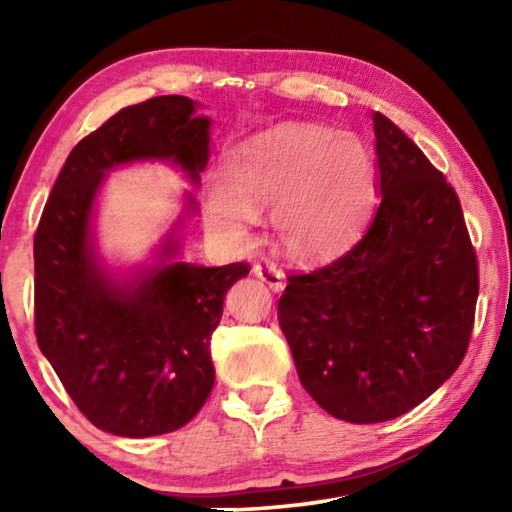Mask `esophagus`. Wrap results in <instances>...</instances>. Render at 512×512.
<instances>
[{
  "label": "esophagus",
  "instance_id": "obj_1",
  "mask_svg": "<svg viewBox=\"0 0 512 512\" xmlns=\"http://www.w3.org/2000/svg\"><path fill=\"white\" fill-rule=\"evenodd\" d=\"M254 275L270 286L272 291H282L284 289V275L282 270H277L272 263H256L254 265Z\"/></svg>",
  "mask_w": 512,
  "mask_h": 512
}]
</instances>
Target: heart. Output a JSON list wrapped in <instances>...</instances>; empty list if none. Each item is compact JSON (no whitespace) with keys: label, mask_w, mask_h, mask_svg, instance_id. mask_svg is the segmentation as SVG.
Listing matches in <instances>:
<instances>
[{"label":"heart","mask_w":512,"mask_h":512,"mask_svg":"<svg viewBox=\"0 0 512 512\" xmlns=\"http://www.w3.org/2000/svg\"><path fill=\"white\" fill-rule=\"evenodd\" d=\"M373 195V160L359 137L317 123H284L237 144L223 179L202 188V216L216 240L242 247L256 212L270 208L284 256L314 261L345 249Z\"/></svg>","instance_id":"obj_1"}]
</instances>
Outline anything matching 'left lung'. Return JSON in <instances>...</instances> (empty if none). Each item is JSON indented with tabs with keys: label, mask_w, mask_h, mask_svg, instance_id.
Instances as JSON below:
<instances>
[{
	"label": "left lung",
	"mask_w": 512,
	"mask_h": 512,
	"mask_svg": "<svg viewBox=\"0 0 512 512\" xmlns=\"http://www.w3.org/2000/svg\"><path fill=\"white\" fill-rule=\"evenodd\" d=\"M380 205L347 254L291 275L279 326L307 394L352 424L401 417L464 359L478 261L454 188L375 111Z\"/></svg>",
	"instance_id": "8db88e82"
}]
</instances>
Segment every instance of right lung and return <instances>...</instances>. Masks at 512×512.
Listing matches in <instances>:
<instances>
[{
    "label": "right lung",
    "instance_id": "right-lung-1",
    "mask_svg": "<svg viewBox=\"0 0 512 512\" xmlns=\"http://www.w3.org/2000/svg\"><path fill=\"white\" fill-rule=\"evenodd\" d=\"M184 95L151 97L74 146L34 235V331L62 387L97 429L123 438L177 431L214 387L209 340L247 263H188L179 230L193 193L151 263L118 272L95 242V205L116 167L160 160L193 186L209 160L212 118Z\"/></svg>",
    "mask_w": 512,
    "mask_h": 512
}]
</instances>
